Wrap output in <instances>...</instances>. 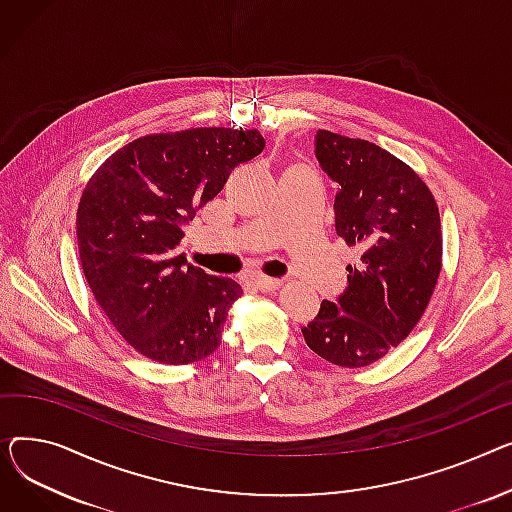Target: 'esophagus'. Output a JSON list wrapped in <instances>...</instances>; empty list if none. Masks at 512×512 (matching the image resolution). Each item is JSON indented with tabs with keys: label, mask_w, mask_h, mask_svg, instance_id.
<instances>
[{
	"label": "esophagus",
	"mask_w": 512,
	"mask_h": 512,
	"mask_svg": "<svg viewBox=\"0 0 512 512\" xmlns=\"http://www.w3.org/2000/svg\"><path fill=\"white\" fill-rule=\"evenodd\" d=\"M256 287L264 293H270V291H277L281 285H283V279H273V277H258L256 281Z\"/></svg>",
	"instance_id": "34e87169"
}]
</instances>
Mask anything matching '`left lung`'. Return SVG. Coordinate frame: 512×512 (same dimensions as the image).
<instances>
[{"instance_id": "obj_1", "label": "left lung", "mask_w": 512, "mask_h": 512, "mask_svg": "<svg viewBox=\"0 0 512 512\" xmlns=\"http://www.w3.org/2000/svg\"><path fill=\"white\" fill-rule=\"evenodd\" d=\"M316 159L337 182L335 227L359 252L347 289L302 328L308 347L341 368H364L409 337L442 270L438 204L407 163L362 138L316 134Z\"/></svg>"}]
</instances>
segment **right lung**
I'll return each mask as SVG.
<instances>
[{"label":"right lung","instance_id":"right-lung-1","mask_svg":"<svg viewBox=\"0 0 512 512\" xmlns=\"http://www.w3.org/2000/svg\"><path fill=\"white\" fill-rule=\"evenodd\" d=\"M258 130L192 128L132 140L93 173L76 213L97 304L138 353L184 366L215 353L242 287L188 264L184 227L262 153Z\"/></svg>","mask_w":512,"mask_h":512}]
</instances>
